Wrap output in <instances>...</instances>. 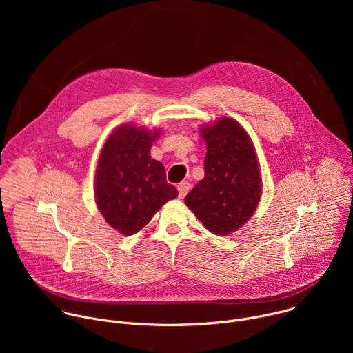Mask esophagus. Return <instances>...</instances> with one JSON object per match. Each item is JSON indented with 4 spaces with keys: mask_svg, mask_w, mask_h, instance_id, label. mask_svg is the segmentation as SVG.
I'll list each match as a JSON object with an SVG mask.
<instances>
[{
    "mask_svg": "<svg viewBox=\"0 0 353 353\" xmlns=\"http://www.w3.org/2000/svg\"><path fill=\"white\" fill-rule=\"evenodd\" d=\"M190 183L188 181H181L179 185H177V190H179V196L180 198H184L185 196V194L188 192V190H190Z\"/></svg>",
    "mask_w": 353,
    "mask_h": 353,
    "instance_id": "1",
    "label": "esophagus"
}]
</instances>
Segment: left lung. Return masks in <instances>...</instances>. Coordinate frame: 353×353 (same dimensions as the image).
<instances>
[{"label":"left lung","instance_id":"obj_1","mask_svg":"<svg viewBox=\"0 0 353 353\" xmlns=\"http://www.w3.org/2000/svg\"><path fill=\"white\" fill-rule=\"evenodd\" d=\"M207 142L205 177L185 204L212 233L226 236L254 214L261 196L256 150L247 132L229 117L201 130Z\"/></svg>","mask_w":353,"mask_h":353}]
</instances>
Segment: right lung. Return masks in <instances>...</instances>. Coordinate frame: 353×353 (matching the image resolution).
<instances>
[{
	"label": "right lung",
	"instance_id": "right-lung-1",
	"mask_svg": "<svg viewBox=\"0 0 353 353\" xmlns=\"http://www.w3.org/2000/svg\"><path fill=\"white\" fill-rule=\"evenodd\" d=\"M158 135L124 124L112 132L100 152L94 180L96 204L106 222L121 234L139 232L179 194L166 181L163 165L149 155Z\"/></svg>",
	"mask_w": 353,
	"mask_h": 353
}]
</instances>
